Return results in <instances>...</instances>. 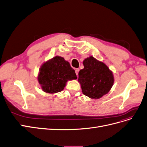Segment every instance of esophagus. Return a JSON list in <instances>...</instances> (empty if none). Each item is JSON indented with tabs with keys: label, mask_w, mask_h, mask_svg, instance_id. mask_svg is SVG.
Wrapping results in <instances>:
<instances>
[{
	"label": "esophagus",
	"mask_w": 147,
	"mask_h": 147,
	"mask_svg": "<svg viewBox=\"0 0 147 147\" xmlns=\"http://www.w3.org/2000/svg\"><path fill=\"white\" fill-rule=\"evenodd\" d=\"M75 70V73H76V74H77V76L78 77V72H79V69H76Z\"/></svg>",
	"instance_id": "1"
}]
</instances>
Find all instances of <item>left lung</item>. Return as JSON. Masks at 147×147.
<instances>
[{"label": "left lung", "instance_id": "8db88e82", "mask_svg": "<svg viewBox=\"0 0 147 147\" xmlns=\"http://www.w3.org/2000/svg\"><path fill=\"white\" fill-rule=\"evenodd\" d=\"M84 69L80 70L78 81L83 94L91 99H98L107 94L113 86L114 76L103 62L93 56L84 59Z\"/></svg>", "mask_w": 147, "mask_h": 147}]
</instances>
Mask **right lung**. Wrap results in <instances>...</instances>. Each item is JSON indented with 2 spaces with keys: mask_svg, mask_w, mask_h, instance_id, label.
<instances>
[{
  "mask_svg": "<svg viewBox=\"0 0 147 147\" xmlns=\"http://www.w3.org/2000/svg\"><path fill=\"white\" fill-rule=\"evenodd\" d=\"M77 78L75 70L69 62L59 56L45 62L40 68L37 76L42 90L52 94L63 91L68 80Z\"/></svg>",
  "mask_w": 147,
  "mask_h": 147,
  "instance_id": "obj_1",
  "label": "right lung"
}]
</instances>
